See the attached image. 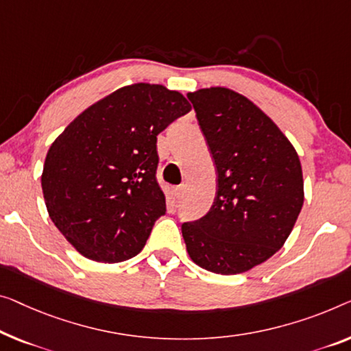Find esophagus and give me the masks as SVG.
Wrapping results in <instances>:
<instances>
[{
    "label": "esophagus",
    "mask_w": 351,
    "mask_h": 351,
    "mask_svg": "<svg viewBox=\"0 0 351 351\" xmlns=\"http://www.w3.org/2000/svg\"><path fill=\"white\" fill-rule=\"evenodd\" d=\"M184 191H186L184 184H182V186H176V187H175L173 192H175V197L178 198V200H180V198L184 197Z\"/></svg>",
    "instance_id": "34e87169"
}]
</instances>
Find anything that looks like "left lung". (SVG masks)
I'll return each instance as SVG.
<instances>
[{"label": "left lung", "mask_w": 351, "mask_h": 351, "mask_svg": "<svg viewBox=\"0 0 351 351\" xmlns=\"http://www.w3.org/2000/svg\"><path fill=\"white\" fill-rule=\"evenodd\" d=\"M217 170L214 205L181 227L193 263L216 274L252 269L279 250L304 203L300 156L252 101L223 86L187 94Z\"/></svg>", "instance_id": "1"}]
</instances>
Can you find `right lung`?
Wrapping results in <instances>:
<instances>
[{"mask_svg": "<svg viewBox=\"0 0 351 351\" xmlns=\"http://www.w3.org/2000/svg\"><path fill=\"white\" fill-rule=\"evenodd\" d=\"M191 104L134 83L82 112L51 143L40 182L51 222L83 257L118 263L143 249L165 214L158 135Z\"/></svg>", "mask_w": 351, "mask_h": 351, "instance_id": "1", "label": "right lung"}]
</instances>
